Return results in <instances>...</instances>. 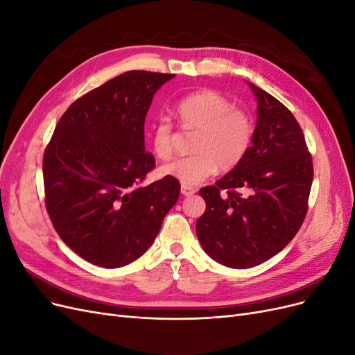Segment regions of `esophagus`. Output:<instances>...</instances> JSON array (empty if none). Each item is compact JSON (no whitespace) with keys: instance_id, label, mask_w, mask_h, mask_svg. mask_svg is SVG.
<instances>
[{"instance_id":"esophagus-1","label":"esophagus","mask_w":355,"mask_h":355,"mask_svg":"<svg viewBox=\"0 0 355 355\" xmlns=\"http://www.w3.org/2000/svg\"><path fill=\"white\" fill-rule=\"evenodd\" d=\"M180 192L184 196H192V194H196V188H192V187H188V185H182L180 187Z\"/></svg>"}]
</instances>
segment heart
<instances>
[{"label": "heart", "mask_w": 355, "mask_h": 355, "mask_svg": "<svg viewBox=\"0 0 355 355\" xmlns=\"http://www.w3.org/2000/svg\"><path fill=\"white\" fill-rule=\"evenodd\" d=\"M182 125L197 130L192 154L175 158L159 167V173L194 187L220 168L230 170L244 158L252 144V116L234 108V103L213 90L192 93L176 105ZM173 127L168 118L159 116L151 127V144L157 157L171 154Z\"/></svg>", "instance_id": "b5f03b06"}]
</instances>
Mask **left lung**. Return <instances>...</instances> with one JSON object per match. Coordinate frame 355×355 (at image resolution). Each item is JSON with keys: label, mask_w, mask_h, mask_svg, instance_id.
<instances>
[{"label": "left lung", "mask_w": 355, "mask_h": 355, "mask_svg": "<svg viewBox=\"0 0 355 355\" xmlns=\"http://www.w3.org/2000/svg\"><path fill=\"white\" fill-rule=\"evenodd\" d=\"M247 84L257 102L252 146L230 173L200 189L206 211L196 227L204 252L239 270L268 261L292 241L313 185V159L296 118Z\"/></svg>", "instance_id": "8db88e82"}]
</instances>
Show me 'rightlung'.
Listing matches in <instances>:
<instances>
[{
    "label": "right lung",
    "mask_w": 355,
    "mask_h": 355,
    "mask_svg": "<svg viewBox=\"0 0 355 355\" xmlns=\"http://www.w3.org/2000/svg\"><path fill=\"white\" fill-rule=\"evenodd\" d=\"M173 73L128 71L75 101L59 120L42 159L46 207L63 243L83 259L120 268L141 257L179 198L145 151V118Z\"/></svg>",
    "instance_id": "right-lung-1"
}]
</instances>
